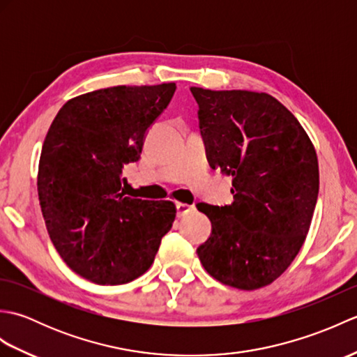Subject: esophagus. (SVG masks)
Here are the masks:
<instances>
[{
  "mask_svg": "<svg viewBox=\"0 0 357 357\" xmlns=\"http://www.w3.org/2000/svg\"><path fill=\"white\" fill-rule=\"evenodd\" d=\"M192 211H195L193 206H188V204H184V202H176V215L179 218H183L185 215H190Z\"/></svg>",
  "mask_w": 357,
  "mask_h": 357,
  "instance_id": "obj_1",
  "label": "esophagus"
}]
</instances>
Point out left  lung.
Returning <instances> with one entry per match:
<instances>
[{"label": "left lung", "mask_w": 357, "mask_h": 357, "mask_svg": "<svg viewBox=\"0 0 357 357\" xmlns=\"http://www.w3.org/2000/svg\"><path fill=\"white\" fill-rule=\"evenodd\" d=\"M190 90L208 164L233 185L230 206H198L211 233L196 253L219 282L256 290L282 275L304 244L319 193L316 150L268 93Z\"/></svg>", "instance_id": "1"}]
</instances>
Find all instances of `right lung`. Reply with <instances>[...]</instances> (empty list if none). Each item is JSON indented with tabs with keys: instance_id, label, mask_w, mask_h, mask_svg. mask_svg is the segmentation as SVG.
Returning <instances> with one entry per match:
<instances>
[{
	"instance_id": "add662e5",
	"label": "right lung",
	"mask_w": 357,
	"mask_h": 357,
	"mask_svg": "<svg viewBox=\"0 0 357 357\" xmlns=\"http://www.w3.org/2000/svg\"><path fill=\"white\" fill-rule=\"evenodd\" d=\"M176 84L116 86L67 101L38 167V196L56 252L79 276L119 285L144 275L176 216L170 201L126 196L124 165L141 158L150 126Z\"/></svg>"
}]
</instances>
